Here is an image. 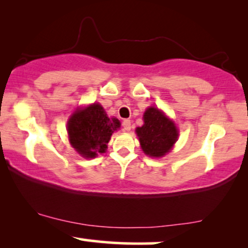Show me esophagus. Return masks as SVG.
Instances as JSON below:
<instances>
[{
    "mask_svg": "<svg viewBox=\"0 0 248 248\" xmlns=\"http://www.w3.org/2000/svg\"><path fill=\"white\" fill-rule=\"evenodd\" d=\"M122 128H124V130L129 131L130 128H131L130 120H124V122H122Z\"/></svg>",
    "mask_w": 248,
    "mask_h": 248,
    "instance_id": "esophagus-1",
    "label": "esophagus"
}]
</instances>
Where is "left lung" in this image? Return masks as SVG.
Segmentation results:
<instances>
[{
	"instance_id": "left-lung-1",
	"label": "left lung",
	"mask_w": 248,
	"mask_h": 248,
	"mask_svg": "<svg viewBox=\"0 0 248 248\" xmlns=\"http://www.w3.org/2000/svg\"><path fill=\"white\" fill-rule=\"evenodd\" d=\"M143 119V126L136 128L141 150L151 157H162L169 153L179 136L176 124L154 107L146 108Z\"/></svg>"
}]
</instances>
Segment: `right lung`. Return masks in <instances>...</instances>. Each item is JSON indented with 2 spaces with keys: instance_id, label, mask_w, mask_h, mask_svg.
Listing matches in <instances>:
<instances>
[{
  "instance_id": "1",
  "label": "right lung",
  "mask_w": 248,
  "mask_h": 248,
  "mask_svg": "<svg viewBox=\"0 0 248 248\" xmlns=\"http://www.w3.org/2000/svg\"><path fill=\"white\" fill-rule=\"evenodd\" d=\"M118 128H120V121L117 118H108L98 103L77 108L67 124L71 146L86 158L104 153L112 134Z\"/></svg>"
}]
</instances>
